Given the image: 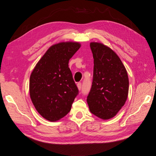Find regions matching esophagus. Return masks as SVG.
I'll return each instance as SVG.
<instances>
[{"instance_id": "esophagus-1", "label": "esophagus", "mask_w": 156, "mask_h": 156, "mask_svg": "<svg viewBox=\"0 0 156 156\" xmlns=\"http://www.w3.org/2000/svg\"><path fill=\"white\" fill-rule=\"evenodd\" d=\"M77 86L78 89L80 90L81 89V83H78L77 84Z\"/></svg>"}]
</instances>
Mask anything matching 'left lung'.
<instances>
[{
    "label": "left lung",
    "mask_w": 156,
    "mask_h": 156,
    "mask_svg": "<svg viewBox=\"0 0 156 156\" xmlns=\"http://www.w3.org/2000/svg\"><path fill=\"white\" fill-rule=\"evenodd\" d=\"M94 58L92 87L87 96L89 109L103 120L114 117L124 106L129 91L127 73L114 51L103 44H90Z\"/></svg>",
    "instance_id": "1"
}]
</instances>
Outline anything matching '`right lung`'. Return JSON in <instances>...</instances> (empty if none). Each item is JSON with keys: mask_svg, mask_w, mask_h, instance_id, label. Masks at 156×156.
I'll use <instances>...</instances> for the list:
<instances>
[{"mask_svg": "<svg viewBox=\"0 0 156 156\" xmlns=\"http://www.w3.org/2000/svg\"><path fill=\"white\" fill-rule=\"evenodd\" d=\"M81 47L77 42H61L50 47L30 77V96L40 115L51 122L70 111L79 94L68 67L69 59Z\"/></svg>", "mask_w": 156, "mask_h": 156, "instance_id": "right-lung-1", "label": "right lung"}]
</instances>
